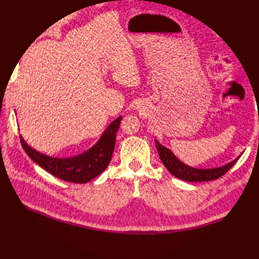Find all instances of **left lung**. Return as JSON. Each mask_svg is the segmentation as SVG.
Wrapping results in <instances>:
<instances>
[{"mask_svg": "<svg viewBox=\"0 0 259 259\" xmlns=\"http://www.w3.org/2000/svg\"><path fill=\"white\" fill-rule=\"evenodd\" d=\"M155 143H156V148L159 154L160 160H162V163L164 164L165 167L168 169V171L171 175H174L175 177L180 178V180L186 181V182H207V181L217 180V178L222 177L224 174H226L238 159L236 158L235 160H233V162L226 164L225 166H222V167H217V168H211V169L193 168V167H189V166L185 164H183L181 160H178L168 148L160 145L157 141H155Z\"/></svg>", "mask_w": 259, "mask_h": 259, "instance_id": "1", "label": "left lung"}]
</instances>
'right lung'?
I'll list each match as a JSON object with an SVG mask.
<instances>
[{
  "label": "right lung",
  "mask_w": 259,
  "mask_h": 259,
  "mask_svg": "<svg viewBox=\"0 0 259 259\" xmlns=\"http://www.w3.org/2000/svg\"><path fill=\"white\" fill-rule=\"evenodd\" d=\"M120 120L122 117L119 116L111 123L100 141L88 152L70 158H54L38 153L28 146L20 135L21 144L28 157L50 174L66 182L85 184L103 173L110 164Z\"/></svg>",
  "instance_id": "1"
}]
</instances>
